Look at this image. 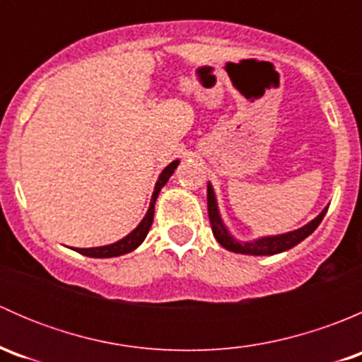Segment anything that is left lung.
<instances>
[{
	"label": "left lung",
	"instance_id": "obj_1",
	"mask_svg": "<svg viewBox=\"0 0 362 362\" xmlns=\"http://www.w3.org/2000/svg\"><path fill=\"white\" fill-rule=\"evenodd\" d=\"M206 199H208V217H210L211 231H214L215 240L221 243L224 249L236 252V254H247V255H273L280 254V252H286L293 247L301 243L306 236L312 235L317 229V226L322 222L324 215H326L327 206L313 218L312 222H308L303 228L296 229V231L286 233V235H276V236H264V238L254 240V242H238L231 233L228 231V228L222 222L221 214H218L217 206V198H215V192L211 184H208L206 191Z\"/></svg>",
	"mask_w": 362,
	"mask_h": 362
}]
</instances>
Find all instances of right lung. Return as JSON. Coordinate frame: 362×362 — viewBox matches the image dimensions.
<instances>
[{"label": "right lung", "instance_id": "right-lung-1", "mask_svg": "<svg viewBox=\"0 0 362 362\" xmlns=\"http://www.w3.org/2000/svg\"><path fill=\"white\" fill-rule=\"evenodd\" d=\"M178 163H180V160H173V163H170L166 168H164L163 173L159 175V180L156 182L154 194H152V199H151V204H148L147 214H145V217L141 218L140 224H138L136 228L129 233V235L124 236V238L119 240V242L112 243V245L93 247V249H75V250L78 252V254L87 255V257H117V255L127 254V252H131V250L136 249V247H140L141 242L145 240V236H147L148 229H151L152 221H154L156 199H158L160 189L166 185V182L170 180V177L173 175V171L177 170Z\"/></svg>", "mask_w": 362, "mask_h": 362}]
</instances>
